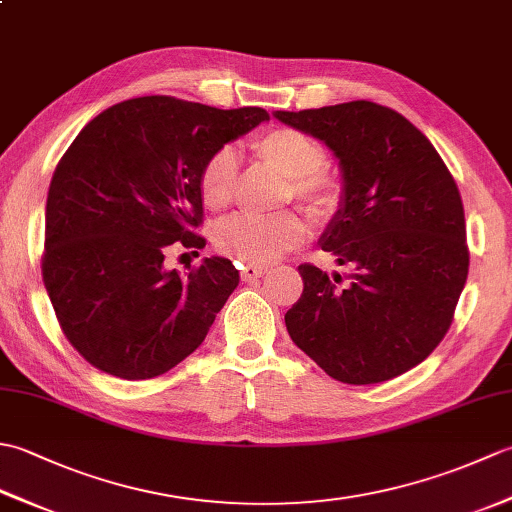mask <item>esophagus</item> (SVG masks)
Wrapping results in <instances>:
<instances>
[{
	"label": "esophagus",
	"mask_w": 512,
	"mask_h": 512,
	"mask_svg": "<svg viewBox=\"0 0 512 512\" xmlns=\"http://www.w3.org/2000/svg\"><path fill=\"white\" fill-rule=\"evenodd\" d=\"M266 275V268L264 266H257V264H244L242 266V279L244 281H255L259 277Z\"/></svg>",
	"instance_id": "1"
}]
</instances>
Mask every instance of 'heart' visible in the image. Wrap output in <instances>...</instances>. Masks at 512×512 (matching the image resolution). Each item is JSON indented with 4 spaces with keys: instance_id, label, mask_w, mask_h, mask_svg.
Masks as SVG:
<instances>
[{
    "instance_id": "1",
    "label": "heart",
    "mask_w": 512,
    "mask_h": 512,
    "mask_svg": "<svg viewBox=\"0 0 512 512\" xmlns=\"http://www.w3.org/2000/svg\"><path fill=\"white\" fill-rule=\"evenodd\" d=\"M259 160L288 180L286 198H295L301 209L319 222H328L341 206V184L323 171L325 151L299 129L277 127L253 143ZM237 180V156L222 147L204 162L200 193L204 204L220 211L233 200ZM306 237V224L295 213L250 215L237 213L215 228V246L222 255L244 264H270L299 246Z\"/></svg>"
}]
</instances>
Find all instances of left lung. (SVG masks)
Returning <instances> with one entry per match:
<instances>
[{"label": "left lung", "instance_id": "obj_1", "mask_svg": "<svg viewBox=\"0 0 512 512\" xmlns=\"http://www.w3.org/2000/svg\"><path fill=\"white\" fill-rule=\"evenodd\" d=\"M275 118L319 138L339 160L341 206L319 244L350 268L343 279L299 266L303 292L286 312L290 339L347 385L409 372L444 339L469 275L458 184L429 138L378 103Z\"/></svg>", "mask_w": 512, "mask_h": 512}]
</instances>
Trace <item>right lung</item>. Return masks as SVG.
<instances>
[{
    "instance_id": "1",
    "label": "right lung",
    "mask_w": 512,
    "mask_h": 512,
    "mask_svg": "<svg viewBox=\"0 0 512 512\" xmlns=\"http://www.w3.org/2000/svg\"><path fill=\"white\" fill-rule=\"evenodd\" d=\"M268 118L262 107L140 96L74 138L48 189L41 273L63 334L90 365L147 380L198 350L239 273L231 259L204 257L180 277L165 255L176 242L206 244L193 233L204 162Z\"/></svg>"
}]
</instances>
